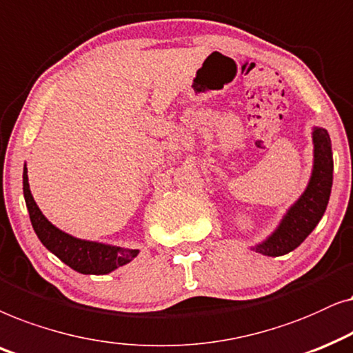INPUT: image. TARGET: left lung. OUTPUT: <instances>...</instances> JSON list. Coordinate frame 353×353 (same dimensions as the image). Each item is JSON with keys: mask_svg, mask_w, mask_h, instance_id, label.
<instances>
[{"mask_svg": "<svg viewBox=\"0 0 353 353\" xmlns=\"http://www.w3.org/2000/svg\"><path fill=\"white\" fill-rule=\"evenodd\" d=\"M314 163L312 179L303 195L290 206L279 228L265 242L253 247L261 255L281 256L297 248L316 228L326 211L332 187V150L327 130L314 128Z\"/></svg>", "mask_w": 353, "mask_h": 353, "instance_id": "obj_1", "label": "left lung"}]
</instances>
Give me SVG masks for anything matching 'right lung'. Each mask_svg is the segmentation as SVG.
Segmentation results:
<instances>
[{"label": "right lung", "instance_id": "add662e5", "mask_svg": "<svg viewBox=\"0 0 353 353\" xmlns=\"http://www.w3.org/2000/svg\"><path fill=\"white\" fill-rule=\"evenodd\" d=\"M22 179L23 199H26V205L27 210H29L35 234L51 253H54L61 261H64L72 270L82 272V274H108V272L114 271L116 268L125 265V263L137 256L139 250H132V248H121L98 242L81 241V239H75L69 234L59 231L45 218L39 206H37L34 196L30 194L27 168H23Z\"/></svg>", "mask_w": 353, "mask_h": 353}]
</instances>
